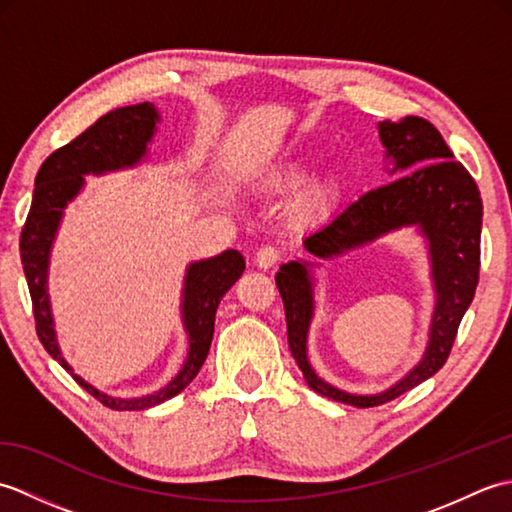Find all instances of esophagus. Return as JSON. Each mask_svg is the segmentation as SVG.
<instances>
[{
  "label": "esophagus",
  "instance_id": "1",
  "mask_svg": "<svg viewBox=\"0 0 512 512\" xmlns=\"http://www.w3.org/2000/svg\"><path fill=\"white\" fill-rule=\"evenodd\" d=\"M277 262H279V250L275 246H262L257 250V255H255L257 268L268 270V268H273Z\"/></svg>",
  "mask_w": 512,
  "mask_h": 512
}]
</instances>
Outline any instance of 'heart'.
I'll use <instances>...</instances> for the list:
<instances>
[{
  "mask_svg": "<svg viewBox=\"0 0 512 512\" xmlns=\"http://www.w3.org/2000/svg\"><path fill=\"white\" fill-rule=\"evenodd\" d=\"M317 165H319L317 154L290 158L286 162H281V165L268 169L264 173L262 182L270 193L297 191L312 178ZM334 200H336V182L330 176H323L314 180L310 187L303 191L299 200V211L308 217H317V215L328 213L332 209Z\"/></svg>",
  "mask_w": 512,
  "mask_h": 512,
  "instance_id": "b5f03b06",
  "label": "heart"
}]
</instances>
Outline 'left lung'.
Returning a JSON list of instances; mask_svg holds the SVG:
<instances>
[{
    "instance_id": "8db88e82",
    "label": "left lung",
    "mask_w": 512,
    "mask_h": 512,
    "mask_svg": "<svg viewBox=\"0 0 512 512\" xmlns=\"http://www.w3.org/2000/svg\"><path fill=\"white\" fill-rule=\"evenodd\" d=\"M391 182L347 204L330 222L303 237L310 259L281 264L275 275L284 299L288 345L310 389L352 407H378L418 387L447 363L458 325L475 297L480 275L482 198L440 132L420 116L378 123ZM397 180L394 181L393 178ZM411 227L430 259L434 310L428 345L410 372L376 395H352L321 379L307 356V336L316 313V268L328 258L364 247L396 230Z\"/></svg>"
}]
</instances>
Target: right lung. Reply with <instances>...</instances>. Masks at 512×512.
I'll use <instances>...</instances> for the list:
<instances>
[{
    "label": "right lung",
    "instance_id": "add662e5",
    "mask_svg": "<svg viewBox=\"0 0 512 512\" xmlns=\"http://www.w3.org/2000/svg\"><path fill=\"white\" fill-rule=\"evenodd\" d=\"M160 121L158 107L149 101L118 107V110L101 116L72 143L54 151L43 162L35 178V193H32L30 213L19 242L21 264H24L32 308H35L41 345L85 391H90L105 407L118 411L151 409L178 396L184 387H189L191 380L198 376L206 356H209L217 306L246 268L242 253L233 248L215 257L195 259V262L187 264L180 295V321L189 347L178 374L165 387L143 396H112L88 383L65 361L57 330H54L48 288L52 246L61 228L65 209L85 189V176H107V173L143 165L149 158V145L154 143Z\"/></svg>",
    "mask_w": 512,
    "mask_h": 512
}]
</instances>
